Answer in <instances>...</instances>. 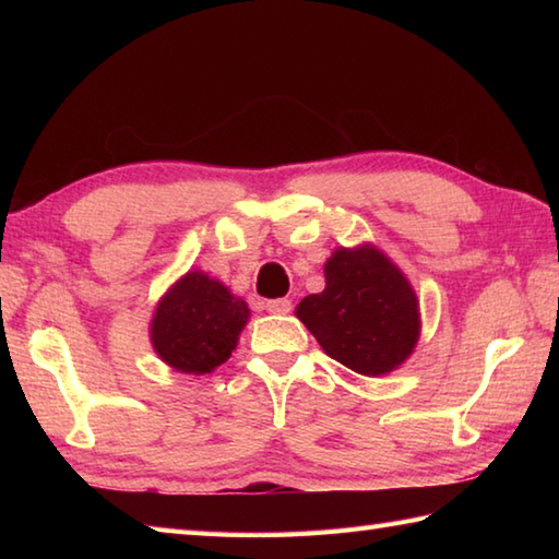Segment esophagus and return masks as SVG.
I'll return each instance as SVG.
<instances>
[{"instance_id": "34e87169", "label": "esophagus", "mask_w": 559, "mask_h": 559, "mask_svg": "<svg viewBox=\"0 0 559 559\" xmlns=\"http://www.w3.org/2000/svg\"><path fill=\"white\" fill-rule=\"evenodd\" d=\"M264 307H266L269 314H288L293 310V302L286 300V298H281V300H269Z\"/></svg>"}]
</instances>
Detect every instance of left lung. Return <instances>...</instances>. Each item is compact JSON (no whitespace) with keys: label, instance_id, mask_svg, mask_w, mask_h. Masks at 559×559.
I'll list each match as a JSON object with an SVG mask.
<instances>
[{"label":"left lung","instance_id":"left-lung-1","mask_svg":"<svg viewBox=\"0 0 559 559\" xmlns=\"http://www.w3.org/2000/svg\"><path fill=\"white\" fill-rule=\"evenodd\" d=\"M326 288L298 305L329 358L365 377L394 372L420 338V310L408 278L374 245L338 247L324 264Z\"/></svg>","mask_w":559,"mask_h":559}]
</instances>
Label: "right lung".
Here are the masks:
<instances>
[{
    "label": "right lung",
    "mask_w": 559,
    "mask_h": 559,
    "mask_svg": "<svg viewBox=\"0 0 559 559\" xmlns=\"http://www.w3.org/2000/svg\"><path fill=\"white\" fill-rule=\"evenodd\" d=\"M249 307L204 271H189L163 295L151 319L158 358L185 374H206L230 358Z\"/></svg>",
    "instance_id": "add662e5"
}]
</instances>
